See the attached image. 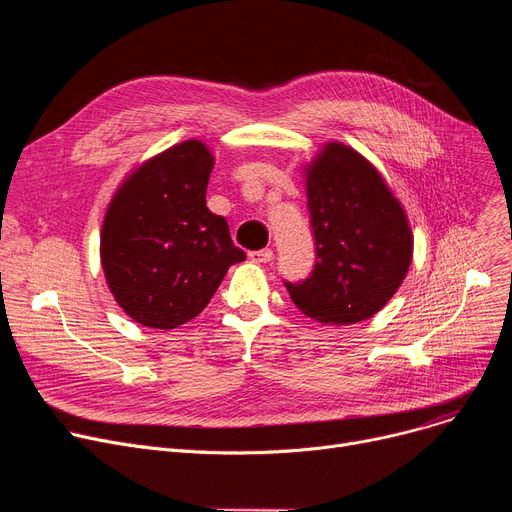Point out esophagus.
<instances>
[{"instance_id":"esophagus-1","label":"esophagus","mask_w":512,"mask_h":512,"mask_svg":"<svg viewBox=\"0 0 512 512\" xmlns=\"http://www.w3.org/2000/svg\"><path fill=\"white\" fill-rule=\"evenodd\" d=\"M249 257L255 263H270V261H274V251L272 249H261V251L249 253Z\"/></svg>"}]
</instances>
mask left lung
<instances>
[{
    "mask_svg": "<svg viewBox=\"0 0 512 512\" xmlns=\"http://www.w3.org/2000/svg\"><path fill=\"white\" fill-rule=\"evenodd\" d=\"M315 236L309 278L286 282L307 317L351 326L378 313L407 276L413 234L388 184L355 149L328 143L307 168Z\"/></svg>",
    "mask_w": 512,
    "mask_h": 512,
    "instance_id": "left-lung-1",
    "label": "left lung"
}]
</instances>
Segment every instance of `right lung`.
<instances>
[{"label": "right lung", "instance_id": "add662e5", "mask_svg": "<svg viewBox=\"0 0 512 512\" xmlns=\"http://www.w3.org/2000/svg\"><path fill=\"white\" fill-rule=\"evenodd\" d=\"M213 157L184 141L134 170L107 207L101 263L118 305L137 324L174 330L197 317L228 267L245 261L222 215L207 209Z\"/></svg>", "mask_w": 512, "mask_h": 512}]
</instances>
